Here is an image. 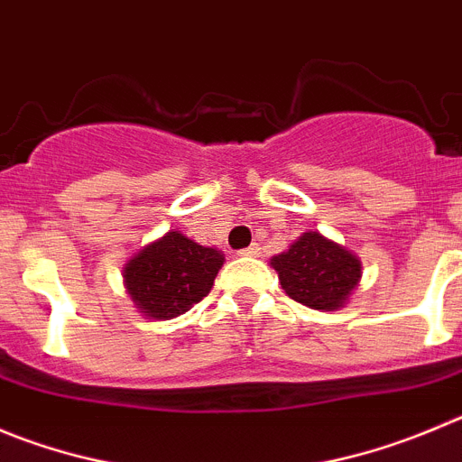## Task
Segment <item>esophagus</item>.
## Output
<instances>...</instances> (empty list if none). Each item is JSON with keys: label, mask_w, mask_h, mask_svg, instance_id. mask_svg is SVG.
Here are the masks:
<instances>
[{"label": "esophagus", "mask_w": 462, "mask_h": 462, "mask_svg": "<svg viewBox=\"0 0 462 462\" xmlns=\"http://www.w3.org/2000/svg\"><path fill=\"white\" fill-rule=\"evenodd\" d=\"M239 255H244V257H257V255H260V245H257V244L248 245V248H245V251H241Z\"/></svg>", "instance_id": "1"}]
</instances>
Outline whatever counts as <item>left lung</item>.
Masks as SVG:
<instances>
[{
	"label": "left lung",
	"mask_w": 462,
	"mask_h": 462,
	"mask_svg": "<svg viewBox=\"0 0 462 462\" xmlns=\"http://www.w3.org/2000/svg\"><path fill=\"white\" fill-rule=\"evenodd\" d=\"M284 294L319 312L342 310L360 284L362 262L346 245L308 230L280 255L271 257Z\"/></svg>",
	"instance_id": "obj_1"
}]
</instances>
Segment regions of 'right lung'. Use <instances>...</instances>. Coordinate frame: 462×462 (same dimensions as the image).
Listing matches in <instances>:
<instances>
[{
  "instance_id": "obj_1",
  "label": "right lung",
  "mask_w": 462,
  "mask_h": 462,
  "mask_svg": "<svg viewBox=\"0 0 462 462\" xmlns=\"http://www.w3.org/2000/svg\"><path fill=\"white\" fill-rule=\"evenodd\" d=\"M226 255L168 230L143 245L123 266V284L141 317L168 321L189 312L214 287Z\"/></svg>"
}]
</instances>
